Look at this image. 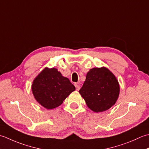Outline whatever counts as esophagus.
I'll return each instance as SVG.
<instances>
[{
  "instance_id": "esophagus-1",
  "label": "esophagus",
  "mask_w": 149,
  "mask_h": 149,
  "mask_svg": "<svg viewBox=\"0 0 149 149\" xmlns=\"http://www.w3.org/2000/svg\"><path fill=\"white\" fill-rule=\"evenodd\" d=\"M74 86H75V87H76V89H77V91L80 90V86H79V85H78V84H74Z\"/></svg>"
}]
</instances>
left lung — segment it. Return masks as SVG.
Segmentation results:
<instances>
[{
	"label": "left lung",
	"mask_w": 149,
	"mask_h": 149,
	"mask_svg": "<svg viewBox=\"0 0 149 149\" xmlns=\"http://www.w3.org/2000/svg\"><path fill=\"white\" fill-rule=\"evenodd\" d=\"M79 93L87 107L99 113L107 110L116 103L120 86L117 79L109 69L93 68L87 72L86 81Z\"/></svg>",
	"instance_id": "left-lung-1"
}]
</instances>
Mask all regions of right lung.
<instances>
[{
	"label": "right lung",
	"instance_id": "right-lung-1",
	"mask_svg": "<svg viewBox=\"0 0 149 149\" xmlns=\"http://www.w3.org/2000/svg\"><path fill=\"white\" fill-rule=\"evenodd\" d=\"M74 90L75 87L69 79L63 77L55 68L44 69L32 85L36 100L47 109L58 107Z\"/></svg>",
	"mask_w": 149,
	"mask_h": 149
}]
</instances>
